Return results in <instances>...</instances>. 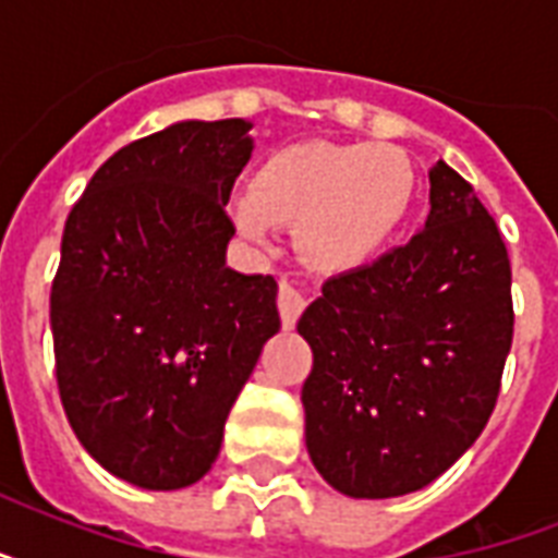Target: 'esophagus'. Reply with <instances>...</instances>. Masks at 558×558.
<instances>
[{
  "label": "esophagus",
  "instance_id": "esophagus-1",
  "mask_svg": "<svg viewBox=\"0 0 558 558\" xmlns=\"http://www.w3.org/2000/svg\"><path fill=\"white\" fill-rule=\"evenodd\" d=\"M306 306V295L301 289L295 287V280L289 278H280V289H278V310H280V318L287 327L298 322V315L304 313Z\"/></svg>",
  "mask_w": 558,
  "mask_h": 558
}]
</instances>
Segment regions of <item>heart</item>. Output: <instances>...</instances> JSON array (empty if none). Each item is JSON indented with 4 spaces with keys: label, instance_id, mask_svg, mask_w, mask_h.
<instances>
[{
    "label": "heart",
    "instance_id": "b5f03b06",
    "mask_svg": "<svg viewBox=\"0 0 558 558\" xmlns=\"http://www.w3.org/2000/svg\"><path fill=\"white\" fill-rule=\"evenodd\" d=\"M414 202L411 161L385 144H304L263 161L252 191L231 202L236 228L269 243L278 222H298L301 252L344 271L397 236Z\"/></svg>",
    "mask_w": 558,
    "mask_h": 558
}]
</instances>
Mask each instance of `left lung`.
Returning a JSON list of instances; mask_svg holds the SVG:
<instances>
[{
  "label": "left lung",
  "mask_w": 558,
  "mask_h": 558,
  "mask_svg": "<svg viewBox=\"0 0 558 558\" xmlns=\"http://www.w3.org/2000/svg\"><path fill=\"white\" fill-rule=\"evenodd\" d=\"M423 231L324 283L298 332L313 348L306 451L332 489L397 498L440 477L493 416L512 344L504 236L437 161Z\"/></svg>",
  "instance_id": "8db88e82"
}]
</instances>
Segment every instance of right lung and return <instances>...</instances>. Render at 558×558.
<instances>
[{"label": "right lung", "instance_id": "right-lung-1", "mask_svg": "<svg viewBox=\"0 0 558 558\" xmlns=\"http://www.w3.org/2000/svg\"><path fill=\"white\" fill-rule=\"evenodd\" d=\"M252 124L179 121L126 144L65 219L51 283L57 388L77 440L142 489L196 484L280 330L278 283L226 266Z\"/></svg>", "mask_w": 558, "mask_h": 558}]
</instances>
